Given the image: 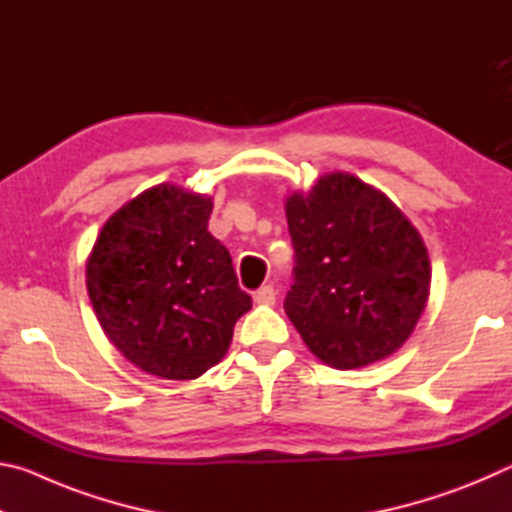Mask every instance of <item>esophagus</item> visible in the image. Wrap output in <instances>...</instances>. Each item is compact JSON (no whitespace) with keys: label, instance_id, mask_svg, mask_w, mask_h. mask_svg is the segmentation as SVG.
Instances as JSON below:
<instances>
[{"label":"esophagus","instance_id":"34e87169","mask_svg":"<svg viewBox=\"0 0 512 512\" xmlns=\"http://www.w3.org/2000/svg\"><path fill=\"white\" fill-rule=\"evenodd\" d=\"M253 300L257 302V305H273V302H275V289L271 287V284H266V287L257 289L253 293Z\"/></svg>","mask_w":512,"mask_h":512}]
</instances>
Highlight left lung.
Wrapping results in <instances>:
<instances>
[{
	"mask_svg": "<svg viewBox=\"0 0 512 512\" xmlns=\"http://www.w3.org/2000/svg\"><path fill=\"white\" fill-rule=\"evenodd\" d=\"M296 282L284 300L302 341L327 366L366 368L409 341L429 300L431 262L413 223L384 192L325 173L284 203Z\"/></svg>",
	"mask_w": 512,
	"mask_h": 512,
	"instance_id": "8db88e82",
	"label": "left lung"
}]
</instances>
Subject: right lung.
I'll use <instances>...</instances> for the list:
<instances>
[{
    "label": "right lung",
    "mask_w": 512,
    "mask_h": 512,
    "mask_svg": "<svg viewBox=\"0 0 512 512\" xmlns=\"http://www.w3.org/2000/svg\"><path fill=\"white\" fill-rule=\"evenodd\" d=\"M212 198L160 183L103 223L85 264L94 314L110 343L149 375L196 379L230 348L253 307L232 257L207 232Z\"/></svg>",
    "instance_id": "obj_1"
}]
</instances>
